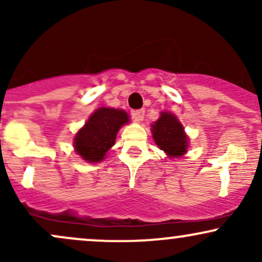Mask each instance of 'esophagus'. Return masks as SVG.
<instances>
[{"mask_svg": "<svg viewBox=\"0 0 262 262\" xmlns=\"http://www.w3.org/2000/svg\"><path fill=\"white\" fill-rule=\"evenodd\" d=\"M144 114H145V110H143V108H141V110L133 111V112H132V117H133V119L135 122H141L144 118Z\"/></svg>", "mask_w": 262, "mask_h": 262, "instance_id": "1", "label": "esophagus"}]
</instances>
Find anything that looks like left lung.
I'll use <instances>...</instances> for the list:
<instances>
[{
  "instance_id": "1",
  "label": "left lung",
  "mask_w": 262,
  "mask_h": 262,
  "mask_svg": "<svg viewBox=\"0 0 262 262\" xmlns=\"http://www.w3.org/2000/svg\"><path fill=\"white\" fill-rule=\"evenodd\" d=\"M156 145L170 158H179L187 150L188 138L179 119L169 112H162L160 118L151 125Z\"/></svg>"
}]
</instances>
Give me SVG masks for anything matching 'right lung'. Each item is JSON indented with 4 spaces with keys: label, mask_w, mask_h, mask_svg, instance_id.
Instances as JSON below:
<instances>
[{
    "label": "right lung",
    "mask_w": 262,
    "mask_h": 262,
    "mask_svg": "<svg viewBox=\"0 0 262 262\" xmlns=\"http://www.w3.org/2000/svg\"><path fill=\"white\" fill-rule=\"evenodd\" d=\"M128 121V114L124 111L98 108L75 137L76 152L89 162L102 161L114 145L119 128Z\"/></svg>",
    "instance_id": "add662e5"
}]
</instances>
